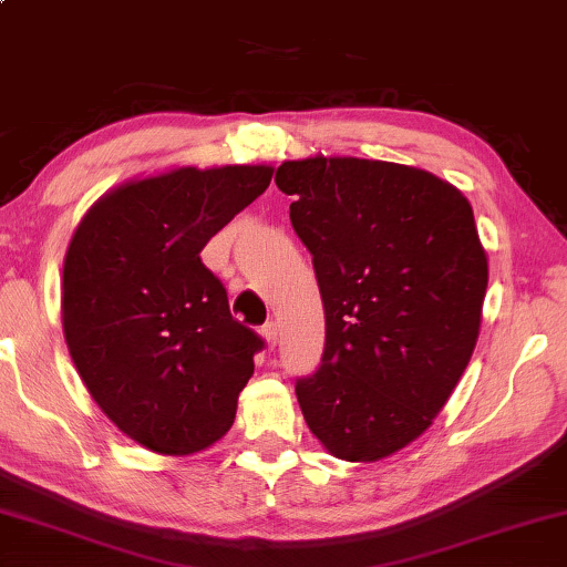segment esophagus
I'll use <instances>...</instances> for the list:
<instances>
[{
  "mask_svg": "<svg viewBox=\"0 0 567 567\" xmlns=\"http://www.w3.org/2000/svg\"><path fill=\"white\" fill-rule=\"evenodd\" d=\"M261 333H264L268 349H274L276 341H278V327H276V321H266L264 327H261Z\"/></svg>",
  "mask_w": 567,
  "mask_h": 567,
  "instance_id": "esophagus-1",
  "label": "esophagus"
}]
</instances>
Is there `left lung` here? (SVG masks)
<instances>
[{
	"instance_id": "left-lung-1",
	"label": "left lung",
	"mask_w": 567,
	"mask_h": 567,
	"mask_svg": "<svg viewBox=\"0 0 567 567\" xmlns=\"http://www.w3.org/2000/svg\"><path fill=\"white\" fill-rule=\"evenodd\" d=\"M291 226L313 256L327 344L296 379L333 457L374 462L420 437L457 386L487 289L467 198L437 175L361 157L278 165Z\"/></svg>"
}]
</instances>
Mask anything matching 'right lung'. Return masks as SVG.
Segmentation results:
<instances>
[{"mask_svg": "<svg viewBox=\"0 0 567 567\" xmlns=\"http://www.w3.org/2000/svg\"><path fill=\"white\" fill-rule=\"evenodd\" d=\"M268 183L266 165L178 168L120 185L74 230L64 339L100 410L147 450L198 452L234 424L266 341L230 317L200 250Z\"/></svg>", "mask_w": 567, "mask_h": 567, "instance_id": "add662e5", "label": "right lung"}]
</instances>
